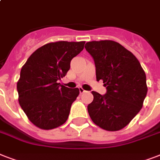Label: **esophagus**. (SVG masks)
<instances>
[{"mask_svg": "<svg viewBox=\"0 0 160 160\" xmlns=\"http://www.w3.org/2000/svg\"><path fill=\"white\" fill-rule=\"evenodd\" d=\"M79 90H80V94H83V93L85 92V90L83 89L82 87H80L79 88Z\"/></svg>", "mask_w": 160, "mask_h": 160, "instance_id": "34e87169", "label": "esophagus"}]
</instances>
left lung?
I'll list each match as a JSON object with an SVG mask.
<instances>
[{"instance_id": "1", "label": "left lung", "mask_w": 160, "mask_h": 160, "mask_svg": "<svg viewBox=\"0 0 160 160\" xmlns=\"http://www.w3.org/2000/svg\"><path fill=\"white\" fill-rule=\"evenodd\" d=\"M85 48L95 61L96 80H103L107 92L92 91L88 105L92 121L103 129H123L141 109L147 95L146 75L135 56L114 41H90Z\"/></svg>"}]
</instances>
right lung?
<instances>
[{"label":"right lung","mask_w":160,"mask_h":160,"mask_svg":"<svg viewBox=\"0 0 160 160\" xmlns=\"http://www.w3.org/2000/svg\"><path fill=\"white\" fill-rule=\"evenodd\" d=\"M85 41H57L44 45L26 60L17 82L19 104L29 120L42 129L62 125L80 94L57 83L70 67V61L83 51Z\"/></svg>","instance_id":"1"}]
</instances>
